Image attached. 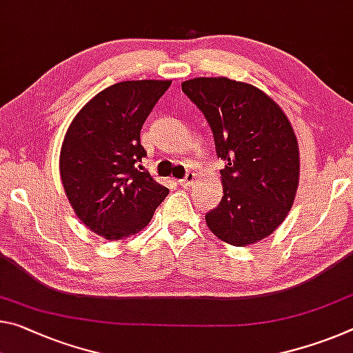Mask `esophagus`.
Instances as JSON below:
<instances>
[{
  "label": "esophagus",
  "mask_w": 353,
  "mask_h": 353,
  "mask_svg": "<svg viewBox=\"0 0 353 353\" xmlns=\"http://www.w3.org/2000/svg\"><path fill=\"white\" fill-rule=\"evenodd\" d=\"M194 179H196V174H194V172H187L185 177L181 179L179 182H181L182 187H190V183H193Z\"/></svg>",
  "instance_id": "34e87169"
}]
</instances>
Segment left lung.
Segmentation results:
<instances>
[{
    "label": "left lung",
    "instance_id": "8db88e82",
    "mask_svg": "<svg viewBox=\"0 0 353 353\" xmlns=\"http://www.w3.org/2000/svg\"><path fill=\"white\" fill-rule=\"evenodd\" d=\"M182 91L203 111L225 161L223 198L207 212V226L234 247L268 237L299 187V143L288 116L261 89L225 77L193 78Z\"/></svg>",
    "mask_w": 353,
    "mask_h": 353
}]
</instances>
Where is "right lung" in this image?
<instances>
[{"label": "right lung", "mask_w": 353, "mask_h": 353, "mask_svg": "<svg viewBox=\"0 0 353 353\" xmlns=\"http://www.w3.org/2000/svg\"><path fill=\"white\" fill-rule=\"evenodd\" d=\"M170 80L122 81L103 89L78 111L59 155L67 199L83 225L122 240L149 225L170 190L139 165L144 121Z\"/></svg>", "instance_id": "1"}]
</instances>
